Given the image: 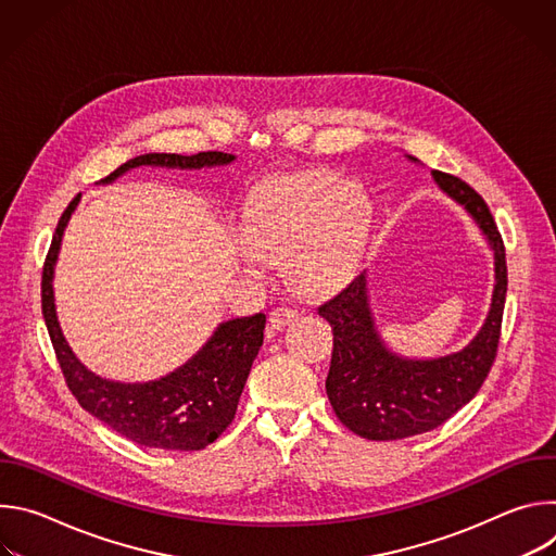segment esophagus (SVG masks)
Returning a JSON list of instances; mask_svg holds the SVG:
<instances>
[{
  "label": "esophagus",
  "mask_w": 556,
  "mask_h": 556,
  "mask_svg": "<svg viewBox=\"0 0 556 556\" xmlns=\"http://www.w3.org/2000/svg\"><path fill=\"white\" fill-rule=\"evenodd\" d=\"M294 319H296V309H292V307H277V309H273L270 316H268L266 334L275 337L279 330H283Z\"/></svg>",
  "instance_id": "esophagus-1"
}]
</instances>
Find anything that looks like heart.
<instances>
[{
    "instance_id": "b5f03b06",
    "label": "heart",
    "mask_w": 556,
    "mask_h": 556,
    "mask_svg": "<svg viewBox=\"0 0 556 556\" xmlns=\"http://www.w3.org/2000/svg\"><path fill=\"white\" fill-rule=\"evenodd\" d=\"M334 179L330 172H305L270 182L244 213V244L268 262L288 256V277L303 294L343 286L363 249L367 195L356 182Z\"/></svg>"
}]
</instances>
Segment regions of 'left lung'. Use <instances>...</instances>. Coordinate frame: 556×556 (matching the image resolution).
<instances>
[{
	"label": "left lung",
	"instance_id": "obj_1",
	"mask_svg": "<svg viewBox=\"0 0 556 556\" xmlns=\"http://www.w3.org/2000/svg\"><path fill=\"white\" fill-rule=\"evenodd\" d=\"M407 161L420 163L407 155ZM442 193L482 230L495 257L493 299L482 328L462 350L438 358H409L387 348L369 307L367 270L319 307L332 326L334 350L326 391L337 418L367 440H403L431 431L475 399L497 354L506 303V251L482 200L455 176L431 172Z\"/></svg>",
	"mask_w": 556,
	"mask_h": 556
}]
</instances>
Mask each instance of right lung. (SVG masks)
I'll list each match as a JSON object with an SVG mask.
<instances>
[{"label":"right lung","instance_id":"obj_1","mask_svg":"<svg viewBox=\"0 0 556 556\" xmlns=\"http://www.w3.org/2000/svg\"><path fill=\"white\" fill-rule=\"evenodd\" d=\"M230 163H235V155L222 151L195 155L144 153L131 157L101 182L110 185L136 167L204 169ZM78 200L81 193L70 202L56 224L41 277L43 319L70 391L86 412L140 446L165 451H200L208 446L235 418L253 361L264 343L266 316L260 312L219 324L185 365L163 378L118 382L90 371L74 356L61 332L52 288L63 232Z\"/></svg>","mask_w":556,"mask_h":556}]
</instances>
